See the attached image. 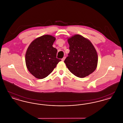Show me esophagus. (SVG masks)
Here are the masks:
<instances>
[{"label":"esophagus","instance_id":"34e87169","mask_svg":"<svg viewBox=\"0 0 123 123\" xmlns=\"http://www.w3.org/2000/svg\"><path fill=\"white\" fill-rule=\"evenodd\" d=\"M65 58H66V57H64L62 59V61H64V59H65Z\"/></svg>","mask_w":123,"mask_h":123}]
</instances>
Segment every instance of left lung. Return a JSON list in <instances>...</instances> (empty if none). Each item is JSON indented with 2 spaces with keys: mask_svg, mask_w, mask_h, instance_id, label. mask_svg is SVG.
<instances>
[{
  "mask_svg": "<svg viewBox=\"0 0 123 123\" xmlns=\"http://www.w3.org/2000/svg\"><path fill=\"white\" fill-rule=\"evenodd\" d=\"M68 42L70 51L64 62L69 70L80 78L93 73L97 66L98 55L92 43L79 35L68 38Z\"/></svg>",
  "mask_w": 123,
  "mask_h": 123,
  "instance_id": "obj_1",
  "label": "left lung"
}]
</instances>
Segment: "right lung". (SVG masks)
Returning a JSON list of instances; mask_svg holds the SVG:
<instances>
[{
    "label": "right lung",
    "instance_id": "right-lung-1",
    "mask_svg": "<svg viewBox=\"0 0 123 123\" xmlns=\"http://www.w3.org/2000/svg\"><path fill=\"white\" fill-rule=\"evenodd\" d=\"M55 38L44 35L36 38L28 47L25 62L30 73L38 79L48 76L61 60L56 58L57 50L53 47Z\"/></svg>",
    "mask_w": 123,
    "mask_h": 123
}]
</instances>
